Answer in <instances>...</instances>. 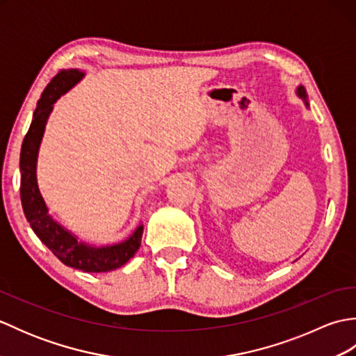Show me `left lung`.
I'll return each mask as SVG.
<instances>
[{"instance_id":"obj_1","label":"left lung","mask_w":356,"mask_h":356,"mask_svg":"<svg viewBox=\"0 0 356 356\" xmlns=\"http://www.w3.org/2000/svg\"><path fill=\"white\" fill-rule=\"evenodd\" d=\"M297 95L301 97V99L305 101V104L307 105V93H306V88L303 87V86H300L298 88H297Z\"/></svg>"}]
</instances>
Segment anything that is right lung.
Returning <instances> with one entry per match:
<instances>
[{
	"label": "right lung",
	"instance_id": "add662e5",
	"mask_svg": "<svg viewBox=\"0 0 356 356\" xmlns=\"http://www.w3.org/2000/svg\"><path fill=\"white\" fill-rule=\"evenodd\" d=\"M82 76L84 73L76 69L61 70L49 82L41 95V99L38 101L32 124H30L21 147V203L30 228L65 266L84 272H108L124 266L138 252L143 226L139 225L131 236L120 243L102 248L90 246L84 241H78L70 231L53 220L36 182L38 151H40V143L49 115L53 110V104L61 97V95L69 92Z\"/></svg>",
	"mask_w": 356,
	"mask_h": 356
}]
</instances>
